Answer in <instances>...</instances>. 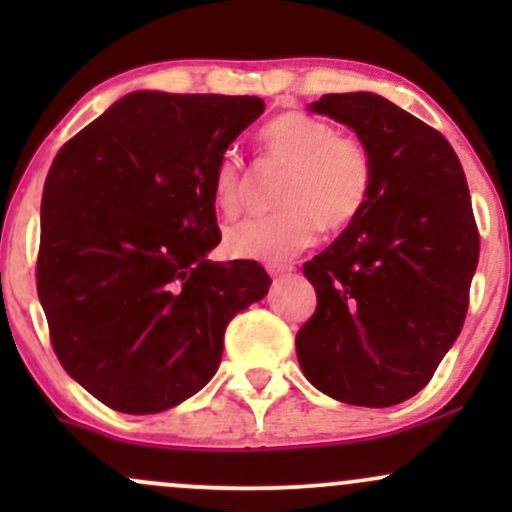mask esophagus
Instances as JSON below:
<instances>
[{
	"instance_id": "esophagus-1",
	"label": "esophagus",
	"mask_w": 512,
	"mask_h": 512,
	"mask_svg": "<svg viewBox=\"0 0 512 512\" xmlns=\"http://www.w3.org/2000/svg\"><path fill=\"white\" fill-rule=\"evenodd\" d=\"M289 272H293V264H279V267L272 264V267H269V274H272V276H284Z\"/></svg>"
}]
</instances>
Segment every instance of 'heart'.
<instances>
[{"label":"heart","instance_id":"1","mask_svg":"<svg viewBox=\"0 0 512 512\" xmlns=\"http://www.w3.org/2000/svg\"><path fill=\"white\" fill-rule=\"evenodd\" d=\"M262 166L286 170L276 192L279 211L233 223L223 250L233 260L286 262L317 240L320 228L346 231L361 219L373 190V158L356 134L337 132L330 120L291 110L260 132ZM252 173L243 156L226 151L211 178V199L223 216L243 211Z\"/></svg>","mask_w":512,"mask_h":512}]
</instances>
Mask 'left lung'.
Returning <instances> with one entry per match:
<instances>
[{"label": "left lung", "instance_id": "obj_1", "mask_svg": "<svg viewBox=\"0 0 512 512\" xmlns=\"http://www.w3.org/2000/svg\"><path fill=\"white\" fill-rule=\"evenodd\" d=\"M349 125L373 158L361 219L303 274L317 308L296 334L305 378L356 407H392L424 390L460 337L479 262V228L448 139L375 93L310 105Z\"/></svg>", "mask_w": 512, "mask_h": 512}]
</instances>
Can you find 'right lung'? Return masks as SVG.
<instances>
[{
	"instance_id": "add662e5",
	"label": "right lung",
	"mask_w": 512,
	"mask_h": 512,
	"mask_svg": "<svg viewBox=\"0 0 512 512\" xmlns=\"http://www.w3.org/2000/svg\"><path fill=\"white\" fill-rule=\"evenodd\" d=\"M255 96L137 91L57 151L35 284L62 368L125 414H156L214 378L233 315L262 301L257 262L221 243L211 178L262 115Z\"/></svg>"
}]
</instances>
